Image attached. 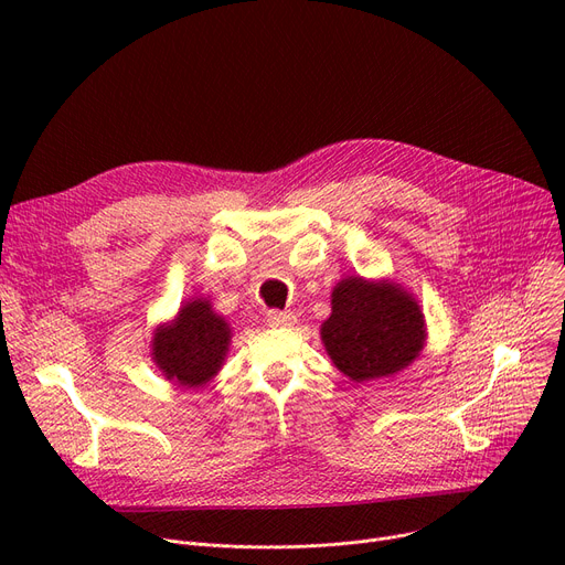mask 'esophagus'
<instances>
[{"instance_id":"obj_1","label":"esophagus","mask_w":565,"mask_h":565,"mask_svg":"<svg viewBox=\"0 0 565 565\" xmlns=\"http://www.w3.org/2000/svg\"><path fill=\"white\" fill-rule=\"evenodd\" d=\"M267 322H270L273 328H292V324L298 322V316L292 311H267Z\"/></svg>"}]
</instances>
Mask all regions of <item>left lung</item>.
Here are the masks:
<instances>
[{"label":"left lung","instance_id":"obj_1","mask_svg":"<svg viewBox=\"0 0 565 565\" xmlns=\"http://www.w3.org/2000/svg\"><path fill=\"white\" fill-rule=\"evenodd\" d=\"M320 341L345 377L371 382L417 360L428 328L419 300L405 286L350 275L332 290V313L320 324Z\"/></svg>","mask_w":565,"mask_h":565}]
</instances>
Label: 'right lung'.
Returning <instances> with one entry per match:
<instances>
[{"label":"right lung","instance_id":"add662e5","mask_svg":"<svg viewBox=\"0 0 565 565\" xmlns=\"http://www.w3.org/2000/svg\"><path fill=\"white\" fill-rule=\"evenodd\" d=\"M231 337V322L215 311L211 298H192L153 330L151 360L178 387L201 390L222 371Z\"/></svg>","mask_w":565,"mask_h":565}]
</instances>
